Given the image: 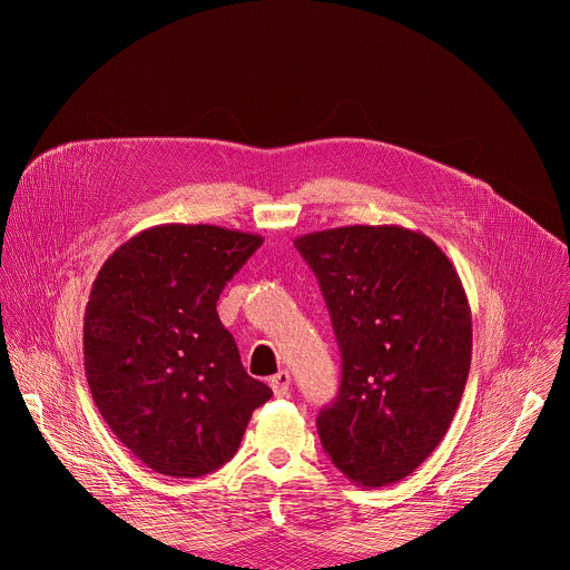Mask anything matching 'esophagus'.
I'll return each instance as SVG.
<instances>
[{
    "label": "esophagus",
    "mask_w": 570,
    "mask_h": 570,
    "mask_svg": "<svg viewBox=\"0 0 570 570\" xmlns=\"http://www.w3.org/2000/svg\"><path fill=\"white\" fill-rule=\"evenodd\" d=\"M289 384H292V375L287 371H278L272 380H269V386L274 391L276 397H285L287 391H289Z\"/></svg>",
    "instance_id": "esophagus-1"
}]
</instances>
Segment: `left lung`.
<instances>
[{
  "instance_id": "obj_1",
  "label": "left lung",
  "mask_w": 570,
  "mask_h": 570,
  "mask_svg": "<svg viewBox=\"0 0 570 570\" xmlns=\"http://www.w3.org/2000/svg\"><path fill=\"white\" fill-rule=\"evenodd\" d=\"M342 353L337 397L316 425L355 485L412 474L441 443L472 362V314L443 249L402 226H344L298 237Z\"/></svg>"
}]
</instances>
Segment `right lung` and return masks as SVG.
<instances>
[{
    "label": "right lung",
    "mask_w": 570,
    "mask_h": 570,
    "mask_svg": "<svg viewBox=\"0 0 570 570\" xmlns=\"http://www.w3.org/2000/svg\"><path fill=\"white\" fill-rule=\"evenodd\" d=\"M263 237L164 224L120 245L85 307V377L105 423L147 468L197 479L228 463L272 391L245 373L217 301Z\"/></svg>",
    "instance_id": "add662e5"
}]
</instances>
